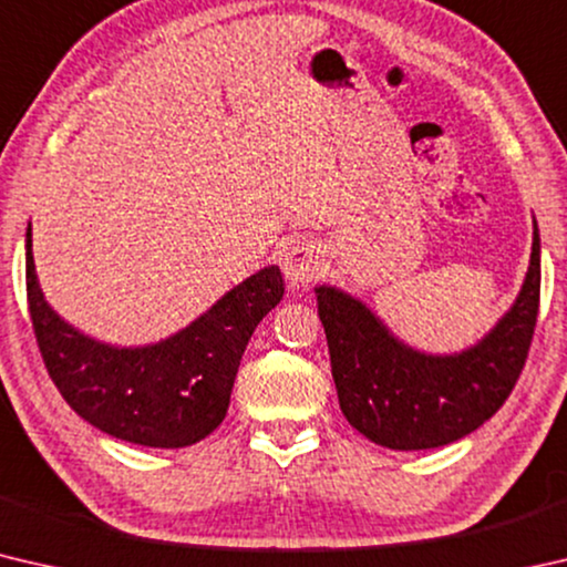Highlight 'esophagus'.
Segmentation results:
<instances>
[{
	"mask_svg": "<svg viewBox=\"0 0 567 567\" xmlns=\"http://www.w3.org/2000/svg\"><path fill=\"white\" fill-rule=\"evenodd\" d=\"M322 270V260L318 247L310 243H297L290 249H287L282 257V272L285 280L290 282L292 287H305L310 285L315 277L320 275Z\"/></svg>",
	"mask_w": 567,
	"mask_h": 567,
	"instance_id": "esophagus-1",
	"label": "esophagus"
}]
</instances>
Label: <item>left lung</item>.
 Instances as JSON below:
<instances>
[{"mask_svg": "<svg viewBox=\"0 0 567 567\" xmlns=\"http://www.w3.org/2000/svg\"><path fill=\"white\" fill-rule=\"evenodd\" d=\"M315 295L350 425L390 450L450 445L491 420L520 378L540 305V235L533 219L530 267L511 310L483 340L455 354L412 350L338 287L320 285Z\"/></svg>", "mask_w": 567, "mask_h": 567, "instance_id": "1", "label": "left lung"}]
</instances>
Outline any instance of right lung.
Here are the masks:
<instances>
[{"mask_svg": "<svg viewBox=\"0 0 567 567\" xmlns=\"http://www.w3.org/2000/svg\"><path fill=\"white\" fill-rule=\"evenodd\" d=\"M27 300L52 382L76 415L145 447H187L225 420L249 338L282 300L277 265L247 277L167 340L117 348L72 328L52 310L34 272L27 227Z\"/></svg>", "mask_w": 567, "mask_h": 567, "instance_id": "add662e5", "label": "right lung"}]
</instances>
